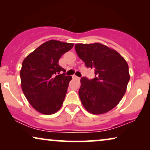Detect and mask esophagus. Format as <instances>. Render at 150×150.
<instances>
[{"mask_svg":"<svg viewBox=\"0 0 150 150\" xmlns=\"http://www.w3.org/2000/svg\"><path fill=\"white\" fill-rule=\"evenodd\" d=\"M72 79H79L80 78L78 77L77 76H76V75H73V76H72Z\"/></svg>","mask_w":150,"mask_h":150,"instance_id":"1","label":"esophagus"}]
</instances>
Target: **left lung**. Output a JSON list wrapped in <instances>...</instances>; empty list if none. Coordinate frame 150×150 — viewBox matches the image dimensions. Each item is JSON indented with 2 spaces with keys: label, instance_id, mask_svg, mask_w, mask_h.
Segmentation results:
<instances>
[{
  "label": "left lung",
  "instance_id": "1",
  "mask_svg": "<svg viewBox=\"0 0 150 150\" xmlns=\"http://www.w3.org/2000/svg\"><path fill=\"white\" fill-rule=\"evenodd\" d=\"M78 56L87 67L95 70V78L81 79L79 94L90 113H106L119 104L130 80L128 65L120 53L100 43L75 45Z\"/></svg>",
  "mask_w": 150,
  "mask_h": 150
}]
</instances>
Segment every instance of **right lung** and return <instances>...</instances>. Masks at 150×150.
I'll return each instance as SVG.
<instances>
[{
    "instance_id": "obj_1",
    "label": "right lung",
    "mask_w": 150,
    "mask_h": 150,
    "mask_svg": "<svg viewBox=\"0 0 150 150\" xmlns=\"http://www.w3.org/2000/svg\"><path fill=\"white\" fill-rule=\"evenodd\" d=\"M73 46L70 43L49 40L24 59L20 73L22 89L37 111L51 115L62 106L71 76H65L59 60Z\"/></svg>"
}]
</instances>
